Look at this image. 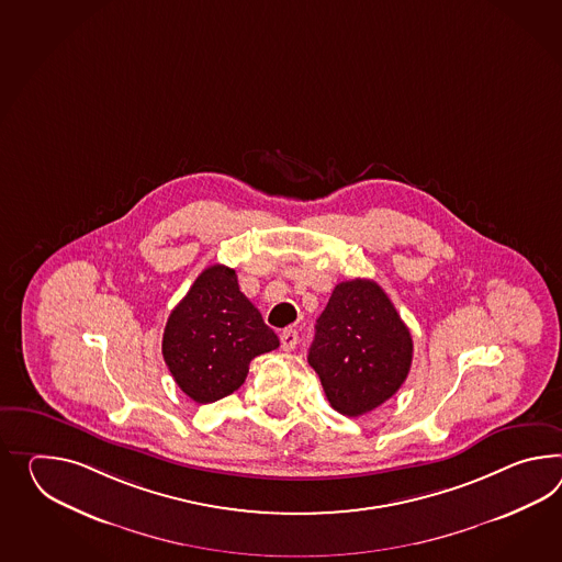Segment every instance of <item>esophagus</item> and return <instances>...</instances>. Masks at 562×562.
Returning a JSON list of instances; mask_svg holds the SVG:
<instances>
[{
	"mask_svg": "<svg viewBox=\"0 0 562 562\" xmlns=\"http://www.w3.org/2000/svg\"><path fill=\"white\" fill-rule=\"evenodd\" d=\"M296 342H299V330H282V335H280V345H282V349H284V351H292V349L296 347Z\"/></svg>",
	"mask_w": 562,
	"mask_h": 562,
	"instance_id": "34e87169",
	"label": "esophagus"
}]
</instances>
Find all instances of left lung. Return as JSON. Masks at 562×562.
Listing matches in <instances>:
<instances>
[{
    "label": "left lung",
    "mask_w": 562,
    "mask_h": 562,
    "mask_svg": "<svg viewBox=\"0 0 562 562\" xmlns=\"http://www.w3.org/2000/svg\"><path fill=\"white\" fill-rule=\"evenodd\" d=\"M308 363L330 406L356 418L382 406L408 378L411 330L380 284L341 282L316 321Z\"/></svg>",
    "instance_id": "1"
}]
</instances>
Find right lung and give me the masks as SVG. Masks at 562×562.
<instances>
[{
	"label": "right lung",
	"mask_w": 562,
	"mask_h": 562,
	"mask_svg": "<svg viewBox=\"0 0 562 562\" xmlns=\"http://www.w3.org/2000/svg\"><path fill=\"white\" fill-rule=\"evenodd\" d=\"M280 345L227 266H209L168 316L162 356L180 390L211 404L246 382L249 361Z\"/></svg>",
	"instance_id": "right-lung-1"
}]
</instances>
